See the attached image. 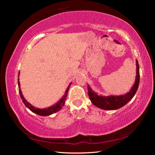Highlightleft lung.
I'll return each instance as SVG.
<instances>
[{"label":"left lung","instance_id":"left-lung-1","mask_svg":"<svg viewBox=\"0 0 155 155\" xmlns=\"http://www.w3.org/2000/svg\"><path fill=\"white\" fill-rule=\"evenodd\" d=\"M140 83V68L136 59V77L132 88L127 94L119 96H102L94 92L90 85H87L88 95L91 103L96 107L104 110H115L127 104L135 96Z\"/></svg>","mask_w":155,"mask_h":155}]
</instances>
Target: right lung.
Returning a JSON list of instances; mask_svg holds the SVG:
<instances>
[{"label": "right lung", "instance_id": "add662e5", "mask_svg": "<svg viewBox=\"0 0 155 155\" xmlns=\"http://www.w3.org/2000/svg\"><path fill=\"white\" fill-rule=\"evenodd\" d=\"M19 74H20V72H19ZM18 88H19V94L20 96V98H21V99H22L23 103L25 104V106L27 107L28 109H30L31 111L35 113V114H38L39 115H41V116H47V115L53 114H54V113L59 111L61 109L63 106H64L65 104V99H66V98H67V95L68 93V90H69L70 86L71 85L72 83H70V85H68V87H67L66 90H65V91L64 95L62 96V98L60 99L57 103L54 104V105L51 106V107H48V108H45V109L36 108V107H33V105H31V104L28 103V102L26 101L25 97L22 95V91H21L20 84V81H19V75H18Z\"/></svg>", "mask_w": 155, "mask_h": 155}]
</instances>
